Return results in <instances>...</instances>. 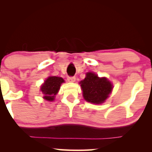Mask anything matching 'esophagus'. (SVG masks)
I'll list each match as a JSON object with an SVG mask.
<instances>
[{
    "instance_id": "1",
    "label": "esophagus",
    "mask_w": 152,
    "mask_h": 152,
    "mask_svg": "<svg viewBox=\"0 0 152 152\" xmlns=\"http://www.w3.org/2000/svg\"><path fill=\"white\" fill-rule=\"evenodd\" d=\"M67 79L69 82H74L76 81V78H75L74 76H69Z\"/></svg>"
}]
</instances>
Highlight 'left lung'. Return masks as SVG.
I'll use <instances>...</instances> for the list:
<instances>
[{
    "label": "left lung",
    "instance_id": "1",
    "mask_svg": "<svg viewBox=\"0 0 152 152\" xmlns=\"http://www.w3.org/2000/svg\"><path fill=\"white\" fill-rule=\"evenodd\" d=\"M83 98L86 102L99 104L104 102L112 90V84L106 78H99L88 72L84 80L80 82Z\"/></svg>",
    "mask_w": 152,
    "mask_h": 152
}]
</instances>
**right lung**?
Masks as SVG:
<instances>
[{
    "mask_svg": "<svg viewBox=\"0 0 152 152\" xmlns=\"http://www.w3.org/2000/svg\"><path fill=\"white\" fill-rule=\"evenodd\" d=\"M64 82V80L61 77H57V76L48 77L41 88V91L44 94L43 98L50 102L53 101L55 95L58 92L61 85Z\"/></svg>",
    "mask_w": 152,
    "mask_h": 152,
    "instance_id": "right-lung-1",
    "label": "right lung"
}]
</instances>
